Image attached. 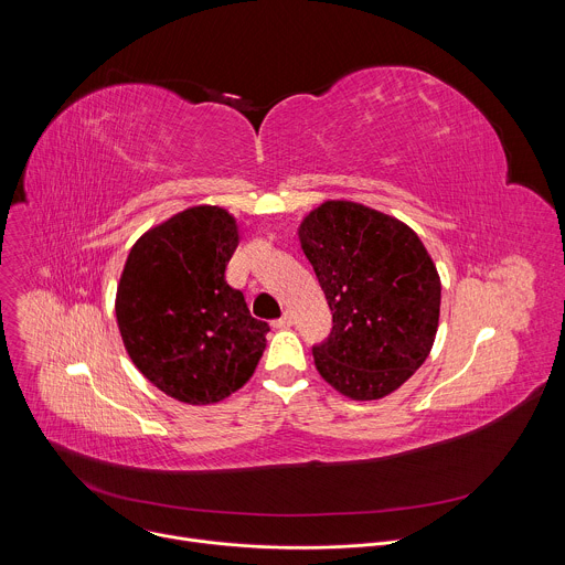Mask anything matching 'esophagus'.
<instances>
[{
	"instance_id": "1",
	"label": "esophagus",
	"mask_w": 565,
	"mask_h": 565,
	"mask_svg": "<svg viewBox=\"0 0 565 565\" xmlns=\"http://www.w3.org/2000/svg\"><path fill=\"white\" fill-rule=\"evenodd\" d=\"M275 329H290L292 327V315L290 312H284L279 319L273 321Z\"/></svg>"
}]
</instances>
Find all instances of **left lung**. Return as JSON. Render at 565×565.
<instances>
[{"instance_id":"obj_1","label":"left lung","mask_w":565,"mask_h":565,"mask_svg":"<svg viewBox=\"0 0 565 565\" xmlns=\"http://www.w3.org/2000/svg\"><path fill=\"white\" fill-rule=\"evenodd\" d=\"M299 241L333 312L312 344L319 375L353 399H377L427 360L440 315V279L418 234L382 212L329 201Z\"/></svg>"}]
</instances>
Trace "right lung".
<instances>
[{"label":"right lung","instance_id":"obj_1","mask_svg":"<svg viewBox=\"0 0 565 565\" xmlns=\"http://www.w3.org/2000/svg\"><path fill=\"white\" fill-rule=\"evenodd\" d=\"M238 244L234 218L190 207L145 232L116 297L118 329L136 369L163 393L210 405L255 373L270 327L225 281Z\"/></svg>","mask_w":565,"mask_h":565}]
</instances>
